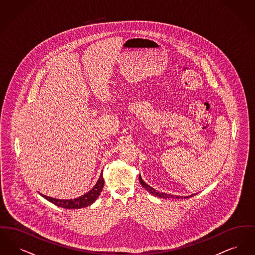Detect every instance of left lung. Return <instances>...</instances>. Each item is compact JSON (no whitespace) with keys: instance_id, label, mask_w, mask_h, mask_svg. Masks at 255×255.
I'll use <instances>...</instances> for the list:
<instances>
[{"instance_id":"left-lung-1","label":"left lung","mask_w":255,"mask_h":255,"mask_svg":"<svg viewBox=\"0 0 255 255\" xmlns=\"http://www.w3.org/2000/svg\"><path fill=\"white\" fill-rule=\"evenodd\" d=\"M139 182L141 183V185L145 188L146 190L150 193V194L154 195V196H157L158 198H163V199H186V198H189V197H192L193 195H190V196H186V197H182V196H175V195L167 194V193H162V192H158L155 188L151 187L150 185H148L147 183L143 182V180L141 179V176L139 175Z\"/></svg>"}]
</instances>
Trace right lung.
I'll list each match as a JSON object with an SVG mask.
<instances>
[{
    "instance_id": "obj_1",
    "label": "right lung",
    "mask_w": 255,
    "mask_h": 255,
    "mask_svg": "<svg viewBox=\"0 0 255 255\" xmlns=\"http://www.w3.org/2000/svg\"><path fill=\"white\" fill-rule=\"evenodd\" d=\"M103 186H104V180H103V176L101 173L96 185L89 192H87L86 194L82 195L78 198H75L73 200H60V199L51 198V197L46 196V195H40L50 203H52L55 206H59V207L69 208V209H79L82 207L91 206L93 203H95V201L101 193Z\"/></svg>"
}]
</instances>
